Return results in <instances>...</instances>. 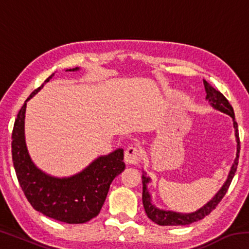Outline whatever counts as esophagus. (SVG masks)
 I'll return each mask as SVG.
<instances>
[{"label":"esophagus","instance_id":"34e87169","mask_svg":"<svg viewBox=\"0 0 249 249\" xmlns=\"http://www.w3.org/2000/svg\"><path fill=\"white\" fill-rule=\"evenodd\" d=\"M125 162L127 165H137L142 158V150L137 146H129L125 150Z\"/></svg>","mask_w":249,"mask_h":249}]
</instances>
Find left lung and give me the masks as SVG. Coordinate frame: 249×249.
<instances>
[{
    "label": "left lung",
    "instance_id": "left-lung-1",
    "mask_svg": "<svg viewBox=\"0 0 249 249\" xmlns=\"http://www.w3.org/2000/svg\"><path fill=\"white\" fill-rule=\"evenodd\" d=\"M204 83V88L206 91V100L209 101L210 104L212 105L214 108L218 109L223 113H226V114L231 115V119H233V124H234V128H235V136H236V142H237V154H236V158L234 160L233 166L231 168V171L229 174V177H227V180L225 181V183L223 184V187L220 189L212 200L208 202L204 206H202L201 209H199L196 212L192 213H177V212H172V211H163L157 209L156 206L151 203V196L149 195L148 190H147V183L150 182V178L146 177L145 172H142V205H144L145 212L147 214L151 221L155 222L156 224L161 225V226H172V225H189L193 222L200 221L202 218L205 217L206 215L212 212V211L216 208L217 204L220 203L221 200L224 197L225 193L229 190L231 180H233L236 169H237V165H238V158H239V149H241V142H239V135H238V125L235 121V115H234V109L231 107V105L230 104L229 101L223 95L220 91H217L216 89L211 86L209 82H206L205 80H203Z\"/></svg>",
    "mask_w": 249,
    "mask_h": 249
}]
</instances>
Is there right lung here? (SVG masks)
I'll list each match as a JSON object with an SVG mask.
<instances>
[{
  "label": "right lung",
  "instance_id": "right-lung-1",
  "mask_svg": "<svg viewBox=\"0 0 249 249\" xmlns=\"http://www.w3.org/2000/svg\"><path fill=\"white\" fill-rule=\"evenodd\" d=\"M79 70V68L67 71ZM53 73L45 80L47 83ZM36 89L25 101L16 117L12 132V159L20 188L34 209L53 220L81 224L100 213L107 199L109 185L125 169L124 150L116 149L90 163L86 169L68 178H54L38 169L29 157L25 142L24 120L26 102L41 88Z\"/></svg>",
  "mask_w": 249,
  "mask_h": 249
}]
</instances>
